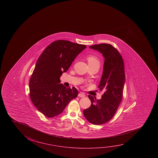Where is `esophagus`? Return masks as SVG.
<instances>
[{
  "label": "esophagus",
  "mask_w": 158,
  "mask_h": 158,
  "mask_svg": "<svg viewBox=\"0 0 158 158\" xmlns=\"http://www.w3.org/2000/svg\"><path fill=\"white\" fill-rule=\"evenodd\" d=\"M78 96L80 97V98H84L85 96V95L83 93H80L78 94Z\"/></svg>",
  "instance_id": "34e87169"
}]
</instances>
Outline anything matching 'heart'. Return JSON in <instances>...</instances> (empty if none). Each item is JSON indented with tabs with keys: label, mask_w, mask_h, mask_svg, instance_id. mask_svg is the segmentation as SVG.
I'll use <instances>...</instances> for the list:
<instances>
[{
	"label": "heart",
	"mask_w": 158,
	"mask_h": 158,
	"mask_svg": "<svg viewBox=\"0 0 158 158\" xmlns=\"http://www.w3.org/2000/svg\"><path fill=\"white\" fill-rule=\"evenodd\" d=\"M86 58L89 65L98 64L100 65V61L99 58L94 54H89Z\"/></svg>",
	"instance_id": "obj_1"
}]
</instances>
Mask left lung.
I'll use <instances>...</instances> for the list:
<instances>
[{
	"mask_svg": "<svg viewBox=\"0 0 158 158\" xmlns=\"http://www.w3.org/2000/svg\"><path fill=\"white\" fill-rule=\"evenodd\" d=\"M91 49L101 52L105 58L103 73L98 88L104 93L100 100L89 95L91 105L84 110L86 119L94 124H102L114 117L121 102L125 82L124 62L119 52L111 44H94Z\"/></svg>",
	"mask_w": 158,
	"mask_h": 158,
	"instance_id": "1",
	"label": "left lung"
}]
</instances>
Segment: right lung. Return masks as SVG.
<instances>
[{
    "label": "right lung",
    "instance_id": "1",
    "mask_svg": "<svg viewBox=\"0 0 158 158\" xmlns=\"http://www.w3.org/2000/svg\"><path fill=\"white\" fill-rule=\"evenodd\" d=\"M85 44L66 40L53 42L37 61L29 81L30 96L39 111L51 118L61 114L71 100L77 97L75 87L66 88L60 77L66 72Z\"/></svg>",
    "mask_w": 158,
    "mask_h": 158
}]
</instances>
